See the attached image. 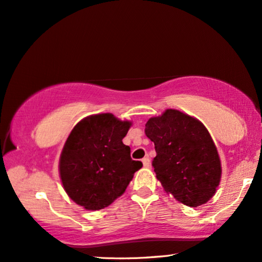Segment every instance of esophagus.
<instances>
[{
	"mask_svg": "<svg viewBox=\"0 0 262 262\" xmlns=\"http://www.w3.org/2000/svg\"><path fill=\"white\" fill-rule=\"evenodd\" d=\"M142 162H143V165H144V167H149L150 166V159H149V157L147 156V157H144L143 159H142Z\"/></svg>",
	"mask_w": 262,
	"mask_h": 262,
	"instance_id": "34e87169",
	"label": "esophagus"
}]
</instances>
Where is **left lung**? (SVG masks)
Instances as JSON below:
<instances>
[{
    "instance_id": "1",
    "label": "left lung",
    "mask_w": 262,
    "mask_h": 262,
    "mask_svg": "<svg viewBox=\"0 0 262 262\" xmlns=\"http://www.w3.org/2000/svg\"><path fill=\"white\" fill-rule=\"evenodd\" d=\"M145 135L155 143L152 166L167 193L188 207L210 200L221 180V161L209 132L177 110L150 118Z\"/></svg>"
}]
</instances>
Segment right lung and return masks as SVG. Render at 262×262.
<instances>
[{
    "label": "right lung",
    "instance_id": "obj_1",
    "mask_svg": "<svg viewBox=\"0 0 262 262\" xmlns=\"http://www.w3.org/2000/svg\"><path fill=\"white\" fill-rule=\"evenodd\" d=\"M130 127L111 113L79 121L66 141L60 157L64 190L88 210L110 206L125 192L142 162L133 161L130 148L122 143Z\"/></svg>",
    "mask_w": 262,
    "mask_h": 262
}]
</instances>
